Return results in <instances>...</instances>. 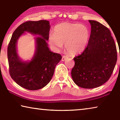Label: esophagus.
I'll return each instance as SVG.
<instances>
[{"mask_svg":"<svg viewBox=\"0 0 120 120\" xmlns=\"http://www.w3.org/2000/svg\"><path fill=\"white\" fill-rule=\"evenodd\" d=\"M68 57V56H62V61H65L66 60V59Z\"/></svg>","mask_w":120,"mask_h":120,"instance_id":"1","label":"esophagus"}]
</instances>
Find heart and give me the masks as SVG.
Here are the masks:
<instances>
[{
	"mask_svg": "<svg viewBox=\"0 0 120 120\" xmlns=\"http://www.w3.org/2000/svg\"><path fill=\"white\" fill-rule=\"evenodd\" d=\"M90 38V31L86 25L64 23L58 24L54 29V33L49 36L50 44L60 49L62 44L70 53H78L85 49Z\"/></svg>",
	"mask_w": 120,
	"mask_h": 120,
	"instance_id": "1",
	"label": "heart"
}]
</instances>
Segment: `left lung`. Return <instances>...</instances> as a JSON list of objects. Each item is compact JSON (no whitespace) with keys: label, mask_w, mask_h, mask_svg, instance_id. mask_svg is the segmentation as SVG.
Here are the masks:
<instances>
[{"label":"left lung","mask_w":120,"mask_h":120,"mask_svg":"<svg viewBox=\"0 0 120 120\" xmlns=\"http://www.w3.org/2000/svg\"><path fill=\"white\" fill-rule=\"evenodd\" d=\"M91 34L84 51L74 58L71 77L77 86L94 88L108 80L117 61L114 40L108 28L99 22L89 20Z\"/></svg>","instance_id":"1"}]
</instances>
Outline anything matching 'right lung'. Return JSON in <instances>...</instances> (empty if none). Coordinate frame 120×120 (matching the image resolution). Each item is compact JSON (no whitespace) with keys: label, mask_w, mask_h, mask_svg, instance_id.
I'll use <instances>...</instances> for the list:
<instances>
[{"label":"right lung","mask_w":120,"mask_h":120,"mask_svg":"<svg viewBox=\"0 0 120 120\" xmlns=\"http://www.w3.org/2000/svg\"><path fill=\"white\" fill-rule=\"evenodd\" d=\"M50 28L49 22L46 20L24 22L14 32L8 46L9 74L18 85L28 90L45 87L51 80L56 65L62 59L60 54L51 52L48 48L46 41ZM24 31L41 36L36 38V53L30 62H22L16 50L17 40Z\"/></svg>","instance_id":"right-lung-1"}]
</instances>
